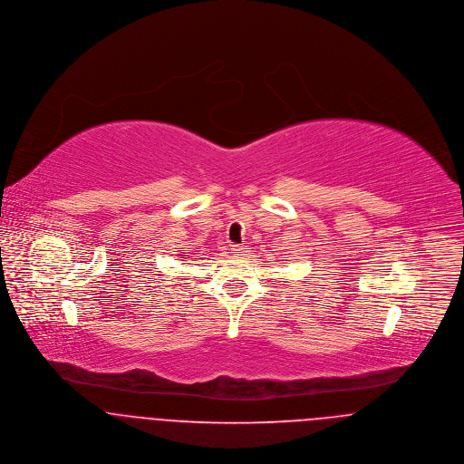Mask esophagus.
<instances>
[{
	"mask_svg": "<svg viewBox=\"0 0 464 464\" xmlns=\"http://www.w3.org/2000/svg\"><path fill=\"white\" fill-rule=\"evenodd\" d=\"M230 252H232V256H234V257H243V256H246L248 248H246L245 245H232Z\"/></svg>",
	"mask_w": 464,
	"mask_h": 464,
	"instance_id": "esophagus-1",
	"label": "esophagus"
}]
</instances>
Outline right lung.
Listing matches in <instances>:
<instances>
[{
	"instance_id": "add662e5",
	"label": "right lung",
	"mask_w": 464,
	"mask_h": 464,
	"mask_svg": "<svg viewBox=\"0 0 464 464\" xmlns=\"http://www.w3.org/2000/svg\"><path fill=\"white\" fill-rule=\"evenodd\" d=\"M180 252H182V250H180ZM182 259H188V257H186V256H182Z\"/></svg>"
}]
</instances>
